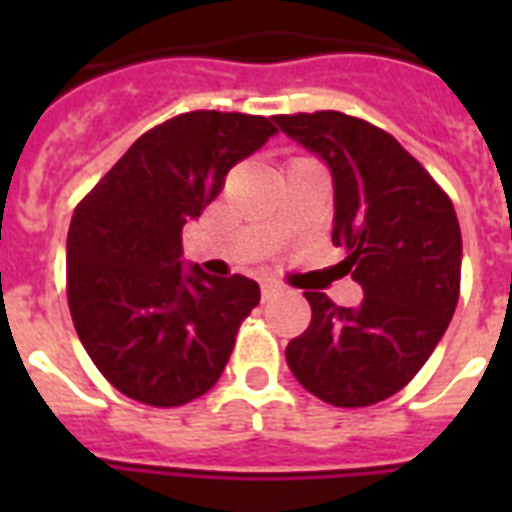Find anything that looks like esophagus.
<instances>
[{
    "label": "esophagus",
    "mask_w": 512,
    "mask_h": 512,
    "mask_svg": "<svg viewBox=\"0 0 512 512\" xmlns=\"http://www.w3.org/2000/svg\"><path fill=\"white\" fill-rule=\"evenodd\" d=\"M276 292H279V284H276V281H263V300H271Z\"/></svg>",
    "instance_id": "34e87169"
}]
</instances>
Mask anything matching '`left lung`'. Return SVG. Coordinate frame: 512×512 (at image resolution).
Here are the masks:
<instances>
[{"label": "left lung", "mask_w": 512, "mask_h": 512, "mask_svg": "<svg viewBox=\"0 0 512 512\" xmlns=\"http://www.w3.org/2000/svg\"><path fill=\"white\" fill-rule=\"evenodd\" d=\"M335 180L332 244L364 287L358 308L305 292L311 324L287 345L297 382L342 409L380 404L412 382L460 300L462 233L449 193L380 127L340 114H281Z\"/></svg>", "instance_id": "left-lung-1"}]
</instances>
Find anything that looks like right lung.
<instances>
[{
	"mask_svg": "<svg viewBox=\"0 0 512 512\" xmlns=\"http://www.w3.org/2000/svg\"><path fill=\"white\" fill-rule=\"evenodd\" d=\"M273 132L265 116H172L76 204L66 244L71 319L92 364L132 401L172 409L220 380L260 287L239 273H185L183 225Z\"/></svg>",
	"mask_w": 512,
	"mask_h": 512,
	"instance_id": "1",
	"label": "right lung"
}]
</instances>
